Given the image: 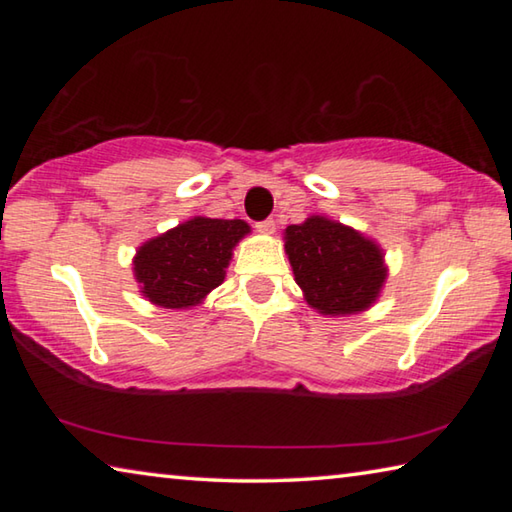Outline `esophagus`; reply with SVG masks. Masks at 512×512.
<instances>
[{
  "label": "esophagus",
  "instance_id": "34e87169",
  "mask_svg": "<svg viewBox=\"0 0 512 512\" xmlns=\"http://www.w3.org/2000/svg\"><path fill=\"white\" fill-rule=\"evenodd\" d=\"M255 228L259 232H264V235H273V232H275V221L273 219H264V221L255 223Z\"/></svg>",
  "mask_w": 512,
  "mask_h": 512
}]
</instances>
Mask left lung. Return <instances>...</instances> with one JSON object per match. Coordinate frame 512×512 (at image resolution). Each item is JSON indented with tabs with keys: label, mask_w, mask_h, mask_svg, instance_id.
<instances>
[{
	"label": "left lung",
	"mask_w": 512,
	"mask_h": 512,
	"mask_svg": "<svg viewBox=\"0 0 512 512\" xmlns=\"http://www.w3.org/2000/svg\"><path fill=\"white\" fill-rule=\"evenodd\" d=\"M287 255L307 302L341 316L370 307L386 280L381 250L345 225L311 216L284 232Z\"/></svg>",
	"instance_id": "left-lung-1"
}]
</instances>
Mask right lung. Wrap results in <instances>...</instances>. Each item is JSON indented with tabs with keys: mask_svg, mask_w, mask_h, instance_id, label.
Segmentation results:
<instances>
[{
	"mask_svg": "<svg viewBox=\"0 0 512 512\" xmlns=\"http://www.w3.org/2000/svg\"><path fill=\"white\" fill-rule=\"evenodd\" d=\"M248 230V223L239 219L196 216L146 241L135 257L142 293L167 309L198 305L223 282L232 248Z\"/></svg>",
	"mask_w": 512,
	"mask_h": 512,
	"instance_id": "add662e5",
	"label": "right lung"
}]
</instances>
